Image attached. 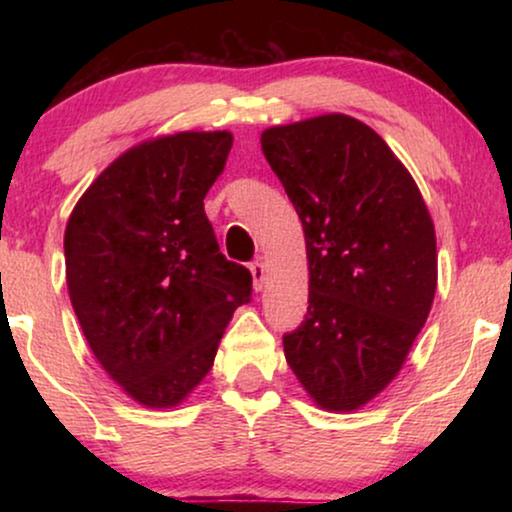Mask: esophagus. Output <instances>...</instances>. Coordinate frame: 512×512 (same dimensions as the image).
<instances>
[{
    "instance_id": "34e87169",
    "label": "esophagus",
    "mask_w": 512,
    "mask_h": 512,
    "mask_svg": "<svg viewBox=\"0 0 512 512\" xmlns=\"http://www.w3.org/2000/svg\"><path fill=\"white\" fill-rule=\"evenodd\" d=\"M249 270H251V279H254V289L263 291L265 279H268V265L263 261H254L249 265Z\"/></svg>"
}]
</instances>
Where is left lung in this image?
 Returning <instances> with one entry per match:
<instances>
[{
	"label": "left lung",
	"instance_id": "obj_1",
	"mask_svg": "<svg viewBox=\"0 0 512 512\" xmlns=\"http://www.w3.org/2000/svg\"><path fill=\"white\" fill-rule=\"evenodd\" d=\"M261 149L303 223L310 296L284 356L312 403L354 412L401 373L438 286L422 191L359 118L272 125Z\"/></svg>",
	"mask_w": 512,
	"mask_h": 512
}]
</instances>
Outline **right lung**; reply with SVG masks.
Instances as JSON below:
<instances>
[{
	"instance_id": "right-lung-1",
	"label": "right lung",
	"mask_w": 512,
	"mask_h": 512,
	"mask_svg": "<svg viewBox=\"0 0 512 512\" xmlns=\"http://www.w3.org/2000/svg\"><path fill=\"white\" fill-rule=\"evenodd\" d=\"M230 149L228 130L144 139L69 214L76 319L104 373L144 408H179L198 389L251 296V272L221 254L202 202Z\"/></svg>"
}]
</instances>
